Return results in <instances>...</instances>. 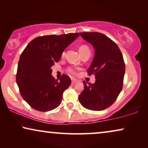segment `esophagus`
I'll return each instance as SVG.
<instances>
[{
	"mask_svg": "<svg viewBox=\"0 0 148 148\" xmlns=\"http://www.w3.org/2000/svg\"><path fill=\"white\" fill-rule=\"evenodd\" d=\"M77 82V80L75 79H71V84L73 85L74 84H75V83Z\"/></svg>",
	"mask_w": 148,
	"mask_h": 148,
	"instance_id": "34e87169",
	"label": "esophagus"
}]
</instances>
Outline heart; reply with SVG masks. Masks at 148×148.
<instances>
[{
    "label": "heart",
    "mask_w": 148,
    "mask_h": 148,
    "mask_svg": "<svg viewBox=\"0 0 148 148\" xmlns=\"http://www.w3.org/2000/svg\"><path fill=\"white\" fill-rule=\"evenodd\" d=\"M86 50H90V49H89V48L86 45L81 46L79 48V52L86 51ZM63 54H64V53H63ZM68 72L69 73L72 74V75H76L77 74L76 71L73 69H72V68H69L68 69Z\"/></svg>",
    "instance_id": "1"
}]
</instances>
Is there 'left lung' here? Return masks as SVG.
I'll list each match as a JSON object with an SVG mask.
<instances>
[{"mask_svg":"<svg viewBox=\"0 0 148 148\" xmlns=\"http://www.w3.org/2000/svg\"><path fill=\"white\" fill-rule=\"evenodd\" d=\"M79 34L94 48V57L88 73L95 75L96 82L94 84L84 82V90L79 96V100L89 110H104L114 102L122 90L125 72L123 54L117 44L104 34Z\"/></svg>","mask_w":148,"mask_h":148,"instance_id":"obj_1","label":"left lung"}]
</instances>
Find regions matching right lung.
Wrapping results in <instances>:
<instances>
[{
    "mask_svg": "<svg viewBox=\"0 0 148 148\" xmlns=\"http://www.w3.org/2000/svg\"><path fill=\"white\" fill-rule=\"evenodd\" d=\"M79 36V33H71L40 36L32 40L21 53L16 82L21 96L33 108L46 112L60 104L62 94L71 80L66 75L55 79L51 67Z\"/></svg>",
    "mask_w": 148,
    "mask_h": 148,
    "instance_id": "1",
    "label": "right lung"
}]
</instances>
